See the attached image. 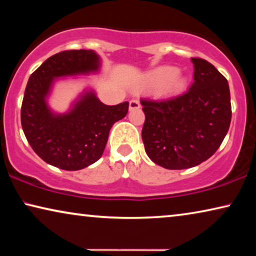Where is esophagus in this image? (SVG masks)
Wrapping results in <instances>:
<instances>
[{
	"mask_svg": "<svg viewBox=\"0 0 256 256\" xmlns=\"http://www.w3.org/2000/svg\"><path fill=\"white\" fill-rule=\"evenodd\" d=\"M140 107H141V104H140V101H138V100L132 99V100L129 101V110H138Z\"/></svg>",
	"mask_w": 256,
	"mask_h": 256,
	"instance_id": "obj_1",
	"label": "esophagus"
}]
</instances>
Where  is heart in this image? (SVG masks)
<instances>
[{
  "mask_svg": "<svg viewBox=\"0 0 256 256\" xmlns=\"http://www.w3.org/2000/svg\"><path fill=\"white\" fill-rule=\"evenodd\" d=\"M184 85V79L174 68L171 66H160L152 71L142 80V88H157L162 86L168 92L180 90Z\"/></svg>",
  "mask_w": 256,
  "mask_h": 256,
  "instance_id": "1",
  "label": "heart"
}]
</instances>
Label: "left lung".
I'll list each match as a JSON object with an SVG mask.
<instances>
[{
  "label": "left lung",
  "instance_id": "8db88e82",
  "mask_svg": "<svg viewBox=\"0 0 256 256\" xmlns=\"http://www.w3.org/2000/svg\"><path fill=\"white\" fill-rule=\"evenodd\" d=\"M191 62L194 84L186 92L166 100L141 99L146 155L170 170L188 169L208 160L222 143L232 118L225 76L205 59Z\"/></svg>",
  "mask_w": 256,
  "mask_h": 256
}]
</instances>
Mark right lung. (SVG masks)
Segmentation results:
<instances>
[{"mask_svg": "<svg viewBox=\"0 0 256 256\" xmlns=\"http://www.w3.org/2000/svg\"><path fill=\"white\" fill-rule=\"evenodd\" d=\"M99 68L100 58L93 50H68L51 56L30 76L20 122L31 148L44 162L68 171L96 163L102 156L112 126L127 115V101L107 106L92 90H85L64 114L48 106L56 79L88 74Z\"/></svg>", "mask_w": 256, "mask_h": 256, "instance_id": "right-lung-1", "label": "right lung"}]
</instances>
